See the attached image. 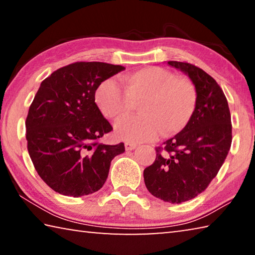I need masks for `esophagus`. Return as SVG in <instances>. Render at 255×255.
<instances>
[{
  "instance_id": "1",
  "label": "esophagus",
  "mask_w": 255,
  "mask_h": 255,
  "mask_svg": "<svg viewBox=\"0 0 255 255\" xmlns=\"http://www.w3.org/2000/svg\"><path fill=\"white\" fill-rule=\"evenodd\" d=\"M136 147H137L136 144H131V143L125 144V148H126V150H132V149H135Z\"/></svg>"
}]
</instances>
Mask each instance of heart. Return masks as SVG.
<instances>
[{
    "label": "heart",
    "instance_id": "heart-1",
    "mask_svg": "<svg viewBox=\"0 0 255 255\" xmlns=\"http://www.w3.org/2000/svg\"><path fill=\"white\" fill-rule=\"evenodd\" d=\"M125 91L115 80L98 86L94 101L108 119H119L138 105V117L116 124L115 136L127 143L152 140L159 133L172 136L188 126L197 107V92L191 82L175 77L165 68L147 66L124 77Z\"/></svg>",
    "mask_w": 255,
    "mask_h": 255
}]
</instances>
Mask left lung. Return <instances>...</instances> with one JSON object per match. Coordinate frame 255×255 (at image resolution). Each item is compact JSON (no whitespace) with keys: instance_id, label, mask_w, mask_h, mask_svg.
<instances>
[{"instance_id":"obj_1","label":"left lung","mask_w":255,"mask_h":255,"mask_svg":"<svg viewBox=\"0 0 255 255\" xmlns=\"http://www.w3.org/2000/svg\"><path fill=\"white\" fill-rule=\"evenodd\" d=\"M167 64L192 81L197 107L188 126L156 148L144 181L154 197L181 204L205 191L222 167L232 144L231 112L221 86L205 71L176 60Z\"/></svg>"}]
</instances>
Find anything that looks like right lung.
Returning <instances> with one entry per match:
<instances>
[{
  "instance_id": "1",
  "label": "right lung",
  "mask_w": 255,
  "mask_h": 255,
  "mask_svg": "<svg viewBox=\"0 0 255 255\" xmlns=\"http://www.w3.org/2000/svg\"><path fill=\"white\" fill-rule=\"evenodd\" d=\"M125 70L102 62H77L41 82L25 120L28 152L40 178L54 191L81 197L100 190L124 143L99 144L112 130L94 93L101 82Z\"/></svg>"
}]
</instances>
